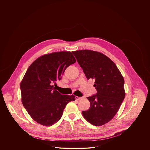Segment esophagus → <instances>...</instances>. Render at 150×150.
Instances as JSON below:
<instances>
[{
  "label": "esophagus",
  "instance_id": "obj_1",
  "mask_svg": "<svg viewBox=\"0 0 150 150\" xmlns=\"http://www.w3.org/2000/svg\"><path fill=\"white\" fill-rule=\"evenodd\" d=\"M75 99L76 100H80L82 99V97H78V96H76L75 97Z\"/></svg>",
  "mask_w": 150,
  "mask_h": 150
}]
</instances>
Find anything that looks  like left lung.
Masks as SVG:
<instances>
[{"mask_svg": "<svg viewBox=\"0 0 150 150\" xmlns=\"http://www.w3.org/2000/svg\"><path fill=\"white\" fill-rule=\"evenodd\" d=\"M87 79H93L97 93L87 97L90 107L82 115L96 126L110 121L116 115L125 98L124 79L119 69L108 57L96 51L72 52Z\"/></svg>", "mask_w": 150, "mask_h": 150, "instance_id": "8db88e82", "label": "left lung"}]
</instances>
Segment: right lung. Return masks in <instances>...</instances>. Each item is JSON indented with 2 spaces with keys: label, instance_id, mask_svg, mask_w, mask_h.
Instances as JSON below:
<instances>
[{
  "label": "right lung",
  "instance_id": "add662e5",
  "mask_svg": "<svg viewBox=\"0 0 150 150\" xmlns=\"http://www.w3.org/2000/svg\"><path fill=\"white\" fill-rule=\"evenodd\" d=\"M75 62L71 52H54L36 59L26 71L20 85L22 102L38 124L53 125L60 119L67 103L75 100L74 95H62L52 85Z\"/></svg>",
  "mask_w": 150,
  "mask_h": 150
}]
</instances>
